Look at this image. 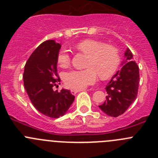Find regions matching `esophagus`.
Wrapping results in <instances>:
<instances>
[{"mask_svg":"<svg viewBox=\"0 0 158 158\" xmlns=\"http://www.w3.org/2000/svg\"><path fill=\"white\" fill-rule=\"evenodd\" d=\"M81 90H74V89H72V90H71V93H72L73 95H74V94H76V93H79V92H81Z\"/></svg>","mask_w":158,"mask_h":158,"instance_id":"esophagus-1","label":"esophagus"}]
</instances>
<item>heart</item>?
<instances>
[{"label":"heart","instance_id":"heart-1","mask_svg":"<svg viewBox=\"0 0 158 158\" xmlns=\"http://www.w3.org/2000/svg\"><path fill=\"white\" fill-rule=\"evenodd\" d=\"M76 48L89 55L84 70H72L64 75V82L68 88L82 90L91 85L97 80L111 77L118 69L120 57L115 47L104 45L94 40H85L77 43ZM58 63L62 68L70 64V56L66 51H61L57 57Z\"/></svg>","mask_w":158,"mask_h":158}]
</instances>
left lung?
<instances>
[{"instance_id":"left-lung-1","label":"left lung","mask_w":158,"mask_h":158,"mask_svg":"<svg viewBox=\"0 0 158 158\" xmlns=\"http://www.w3.org/2000/svg\"><path fill=\"white\" fill-rule=\"evenodd\" d=\"M124 58L121 69L117 71L106 86L107 93L106 100L99 106L108 116L118 117L123 114L135 101L138 94L139 66L134 61L133 54L128 48L124 53Z\"/></svg>"}]
</instances>
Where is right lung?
<instances>
[{"mask_svg": "<svg viewBox=\"0 0 158 158\" xmlns=\"http://www.w3.org/2000/svg\"><path fill=\"white\" fill-rule=\"evenodd\" d=\"M60 49V43L54 40L41 43L31 54L23 76L24 88L33 106L51 118L65 115L75 98L67 89L53 90L54 85L61 81L57 78V57Z\"/></svg>", "mask_w": 158, "mask_h": 158, "instance_id": "add662e5", "label": "right lung"}]
</instances>
